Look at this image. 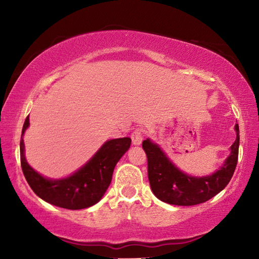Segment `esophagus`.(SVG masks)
Wrapping results in <instances>:
<instances>
[{
  "label": "esophagus",
  "instance_id": "obj_1",
  "mask_svg": "<svg viewBox=\"0 0 259 259\" xmlns=\"http://www.w3.org/2000/svg\"><path fill=\"white\" fill-rule=\"evenodd\" d=\"M131 139H133V144L135 146H139L142 141V133L141 130H136L135 133L131 135Z\"/></svg>",
  "mask_w": 259,
  "mask_h": 259
}]
</instances>
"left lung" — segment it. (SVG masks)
Instances as JSON below:
<instances>
[{
    "mask_svg": "<svg viewBox=\"0 0 259 259\" xmlns=\"http://www.w3.org/2000/svg\"><path fill=\"white\" fill-rule=\"evenodd\" d=\"M236 140L223 166L213 174L195 177L175 166L166 153L151 139L142 142L148 158V178L155 196L176 206H194L219 194L232 179L238 160L239 126L235 124Z\"/></svg>",
    "mask_w": 259,
    "mask_h": 259,
    "instance_id": "8db88e82",
    "label": "left lung"
}]
</instances>
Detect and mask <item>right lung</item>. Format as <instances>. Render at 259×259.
Wrapping results in <instances>:
<instances>
[{
    "label": "right lung",
    "mask_w": 259,
    "mask_h": 259,
    "mask_svg": "<svg viewBox=\"0 0 259 259\" xmlns=\"http://www.w3.org/2000/svg\"><path fill=\"white\" fill-rule=\"evenodd\" d=\"M29 125L27 115L20 142L21 166L34 194L51 205L71 210L89 208L100 201L111 183L115 164L130 148L131 139L124 137L108 140L89 161L72 175L61 179H51L35 171L26 161L23 136Z\"/></svg>",
    "instance_id": "obj_1"
}]
</instances>
